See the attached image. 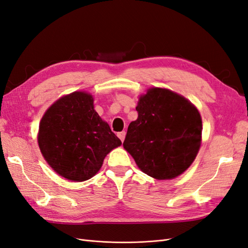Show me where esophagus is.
I'll return each mask as SVG.
<instances>
[{
	"instance_id": "34e87169",
	"label": "esophagus",
	"mask_w": 248,
	"mask_h": 248,
	"mask_svg": "<svg viewBox=\"0 0 248 248\" xmlns=\"http://www.w3.org/2000/svg\"><path fill=\"white\" fill-rule=\"evenodd\" d=\"M118 137L119 138H120V140H121V141L123 142L124 141V140H125V135H126V132L125 131H122V132H119L118 134Z\"/></svg>"
}]
</instances>
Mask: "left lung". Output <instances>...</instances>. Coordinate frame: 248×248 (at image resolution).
I'll use <instances>...</instances> for the list:
<instances>
[{"label": "left lung", "mask_w": 248, "mask_h": 248, "mask_svg": "<svg viewBox=\"0 0 248 248\" xmlns=\"http://www.w3.org/2000/svg\"><path fill=\"white\" fill-rule=\"evenodd\" d=\"M136 111L123 146L138 168L157 180L182 174L201 146L202 123L197 108L169 90L151 88L140 96Z\"/></svg>", "instance_id": "1"}]
</instances>
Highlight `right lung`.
<instances>
[{"instance_id": "obj_1", "label": "right lung", "mask_w": 248, "mask_h": 248, "mask_svg": "<svg viewBox=\"0 0 248 248\" xmlns=\"http://www.w3.org/2000/svg\"><path fill=\"white\" fill-rule=\"evenodd\" d=\"M122 142L94 111L91 94L76 92L49 107L38 131V145L47 164L68 180L91 179L105 156Z\"/></svg>"}]
</instances>
